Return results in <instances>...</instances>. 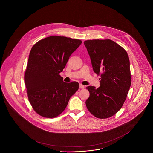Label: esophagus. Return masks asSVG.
Segmentation results:
<instances>
[{"instance_id": "obj_1", "label": "esophagus", "mask_w": 153, "mask_h": 153, "mask_svg": "<svg viewBox=\"0 0 153 153\" xmlns=\"http://www.w3.org/2000/svg\"><path fill=\"white\" fill-rule=\"evenodd\" d=\"M79 88H85V86H83V85H82V84H80V85H79Z\"/></svg>"}]
</instances>
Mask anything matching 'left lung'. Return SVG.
<instances>
[{
  "instance_id": "8db88e82",
  "label": "left lung",
  "mask_w": 153,
  "mask_h": 153,
  "mask_svg": "<svg viewBox=\"0 0 153 153\" xmlns=\"http://www.w3.org/2000/svg\"><path fill=\"white\" fill-rule=\"evenodd\" d=\"M93 70L100 75V87L89 86L87 108L93 116L104 119L114 115L125 102L131 83L130 60L125 50L109 39L84 42Z\"/></svg>"
}]
</instances>
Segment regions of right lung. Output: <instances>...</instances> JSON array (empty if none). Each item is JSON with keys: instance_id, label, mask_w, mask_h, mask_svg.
Segmentation results:
<instances>
[{"instance_id": "right-lung-1", "label": "right lung", "mask_w": 153, "mask_h": 153, "mask_svg": "<svg viewBox=\"0 0 153 153\" xmlns=\"http://www.w3.org/2000/svg\"><path fill=\"white\" fill-rule=\"evenodd\" d=\"M81 43L78 39L51 36L31 48L24 79L29 102L38 114L50 118L59 116L78 90V82H63L59 73Z\"/></svg>"}]
</instances>
